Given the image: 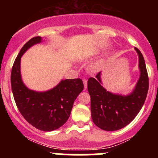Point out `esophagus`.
<instances>
[{
  "label": "esophagus",
  "mask_w": 158,
  "mask_h": 158,
  "mask_svg": "<svg viewBox=\"0 0 158 158\" xmlns=\"http://www.w3.org/2000/svg\"><path fill=\"white\" fill-rule=\"evenodd\" d=\"M83 84H84V88H87V80L86 79H83Z\"/></svg>",
  "instance_id": "1"
}]
</instances>
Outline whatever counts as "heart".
<instances>
[{
    "label": "heart",
    "mask_w": 158,
    "mask_h": 158,
    "mask_svg": "<svg viewBox=\"0 0 158 158\" xmlns=\"http://www.w3.org/2000/svg\"><path fill=\"white\" fill-rule=\"evenodd\" d=\"M96 53H97V51H94L92 54H90V55L85 56V58L83 59V60L84 61H89V60H90L91 59H92V57H93ZM103 64H104V62H103L102 60H96V61H95V62H93L92 63H91L90 66H89V70L92 73H98V72H99L100 70H101L102 68Z\"/></svg>",
    "instance_id": "1"
}]
</instances>
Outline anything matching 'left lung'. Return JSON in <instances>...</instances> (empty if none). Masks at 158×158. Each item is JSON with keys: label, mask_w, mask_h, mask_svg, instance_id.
I'll list each match as a JSON object with an SVG mask.
<instances>
[{"label": "left lung", "mask_w": 158, "mask_h": 158, "mask_svg": "<svg viewBox=\"0 0 158 158\" xmlns=\"http://www.w3.org/2000/svg\"><path fill=\"white\" fill-rule=\"evenodd\" d=\"M140 76L131 92L128 95L112 93L102 86V73L88 80L91 97V116L92 122L102 130L112 131L128 125L142 108L148 91V76L145 62L138 49Z\"/></svg>", "instance_id": "obj_1"}]
</instances>
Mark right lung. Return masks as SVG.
<instances>
[{
  "label": "right lung",
  "instance_id": "add662e5",
  "mask_svg": "<svg viewBox=\"0 0 158 158\" xmlns=\"http://www.w3.org/2000/svg\"><path fill=\"white\" fill-rule=\"evenodd\" d=\"M42 42L41 36H35L20 49L11 71V89L23 117L36 128L52 131L63 126L68 120L74 101L83 90L84 85L82 79H62L55 87L44 92L27 87L20 72L21 57L30 47Z\"/></svg>",
  "mask_w": 158,
  "mask_h": 158
}]
</instances>
